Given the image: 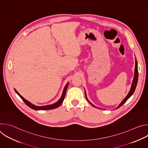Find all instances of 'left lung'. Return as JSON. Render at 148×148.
<instances>
[{
  "mask_svg": "<svg viewBox=\"0 0 148 148\" xmlns=\"http://www.w3.org/2000/svg\"><path fill=\"white\" fill-rule=\"evenodd\" d=\"M138 62H137V61H136V57H135V73H134V79H133V81H132V85H131V89H130V92H128V95L126 96V97L122 100V101L119 103V105H118V107L116 108V109H118V108H119L120 107H121L122 105L126 101H127L132 95V94H134V91H135V88H136V86H137V82H138ZM85 90V89H84ZM85 94H86V99H87V101L91 105H92L93 107H95V108H98V107H97L96 106H95L94 105H93L88 99V98H87V95H86V90H85ZM99 108V109H101V108Z\"/></svg>",
  "mask_w": 148,
  "mask_h": 148,
  "instance_id": "obj_1",
  "label": "left lung"
}]
</instances>
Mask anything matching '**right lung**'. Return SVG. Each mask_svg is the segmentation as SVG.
<instances>
[{"mask_svg":"<svg viewBox=\"0 0 148 148\" xmlns=\"http://www.w3.org/2000/svg\"><path fill=\"white\" fill-rule=\"evenodd\" d=\"M69 82L66 84V86L64 87V90H63L62 95H61V98L59 99L58 101H57L56 102H55V103H53V104L44 105V106H37V105H34L33 103H31L30 101H27V99H26L25 98H24L22 95H21L16 91V89H14V91H15V92H16V94H17L21 98H22V100L23 101V102L27 105V106L29 107L30 108H31L32 109H33V110H37V111H38V110H52V109L56 108L58 107L59 106H60L61 104L62 103L63 101H64V97H65V95H66V91H67V87H68V86H69Z\"/></svg>","mask_w":148,"mask_h":148,"instance_id":"obj_1","label":"right lung"}]
</instances>
